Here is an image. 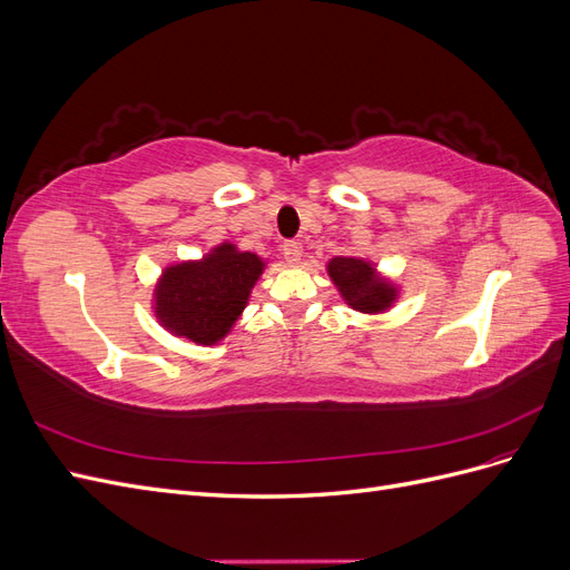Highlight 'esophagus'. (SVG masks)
I'll use <instances>...</instances> for the list:
<instances>
[{"instance_id":"obj_1","label":"esophagus","mask_w":570,"mask_h":570,"mask_svg":"<svg viewBox=\"0 0 570 570\" xmlns=\"http://www.w3.org/2000/svg\"><path fill=\"white\" fill-rule=\"evenodd\" d=\"M283 254H285V262L289 266H297L302 258V247H299V243H295V239H289V243L283 245Z\"/></svg>"}]
</instances>
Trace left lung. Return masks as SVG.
<instances>
[{
	"label": "left lung",
	"instance_id": "8db88e82",
	"mask_svg": "<svg viewBox=\"0 0 570 570\" xmlns=\"http://www.w3.org/2000/svg\"><path fill=\"white\" fill-rule=\"evenodd\" d=\"M340 297L350 308L368 316L385 314L402 295V287L377 271L368 258L335 256L325 266Z\"/></svg>",
	"mask_w": 570,
	"mask_h": 570
}]
</instances>
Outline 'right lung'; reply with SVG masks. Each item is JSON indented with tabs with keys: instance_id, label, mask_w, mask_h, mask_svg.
Masks as SVG:
<instances>
[{
	"instance_id": "1",
	"label": "right lung",
	"mask_w": 570,
	"mask_h": 570,
	"mask_svg": "<svg viewBox=\"0 0 570 570\" xmlns=\"http://www.w3.org/2000/svg\"><path fill=\"white\" fill-rule=\"evenodd\" d=\"M266 264L256 252L239 249L228 239L202 258L168 264L154 283V316L170 335L214 347L243 316Z\"/></svg>"
}]
</instances>
